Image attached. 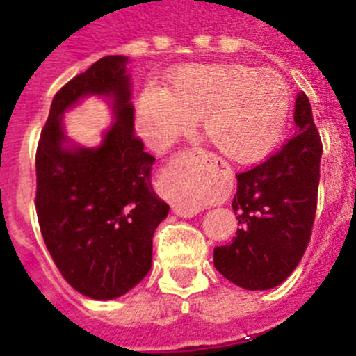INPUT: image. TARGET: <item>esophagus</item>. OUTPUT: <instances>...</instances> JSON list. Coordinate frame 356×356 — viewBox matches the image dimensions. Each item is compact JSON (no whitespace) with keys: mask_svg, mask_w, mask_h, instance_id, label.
<instances>
[{"mask_svg":"<svg viewBox=\"0 0 356 356\" xmlns=\"http://www.w3.org/2000/svg\"><path fill=\"white\" fill-rule=\"evenodd\" d=\"M199 172L188 157H175L166 165L161 175V193L172 202L175 213L182 216L199 213L195 190L199 186Z\"/></svg>","mask_w":356,"mask_h":356,"instance_id":"34e87169","label":"esophagus"}]
</instances>
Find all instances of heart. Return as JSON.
<instances>
[{
	"label": "heart",
	"instance_id": "1",
	"mask_svg": "<svg viewBox=\"0 0 356 356\" xmlns=\"http://www.w3.org/2000/svg\"><path fill=\"white\" fill-rule=\"evenodd\" d=\"M289 86L274 71L243 64H186L168 88L148 86L136 102V131L154 150H165L195 131L236 165H254L280 145L290 113Z\"/></svg>",
	"mask_w": 356,
	"mask_h": 356
}]
</instances>
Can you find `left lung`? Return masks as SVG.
I'll return each instance as SVG.
<instances>
[{
	"label": "left lung",
	"mask_w": 356,
	"mask_h": 356,
	"mask_svg": "<svg viewBox=\"0 0 356 356\" xmlns=\"http://www.w3.org/2000/svg\"><path fill=\"white\" fill-rule=\"evenodd\" d=\"M296 136L274 156L236 175V236L215 247V268L245 290L281 285L310 242L321 177L319 131L305 92L296 98Z\"/></svg>",
	"instance_id": "left-lung-1"
}]
</instances>
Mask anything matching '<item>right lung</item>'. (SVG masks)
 I'll use <instances>...</instances> for the list:
<instances>
[{
	"mask_svg": "<svg viewBox=\"0 0 356 356\" xmlns=\"http://www.w3.org/2000/svg\"><path fill=\"white\" fill-rule=\"evenodd\" d=\"M129 58L107 55L54 97L37 147L35 209L55 265L76 292L120 298L152 267V236L170 206L152 188L156 157L134 134ZM88 96L110 102L115 120L98 147L65 134L66 110Z\"/></svg>",
	"mask_w": 356,
	"mask_h": 356,
	"instance_id": "obj_1",
	"label": "right lung"
}]
</instances>
